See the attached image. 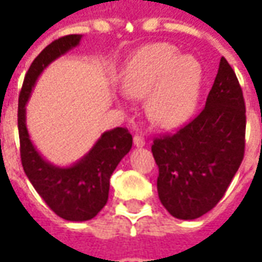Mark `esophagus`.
Returning <instances> with one entry per match:
<instances>
[{"instance_id":"1","label":"esophagus","mask_w":262,"mask_h":262,"mask_svg":"<svg viewBox=\"0 0 262 262\" xmlns=\"http://www.w3.org/2000/svg\"><path fill=\"white\" fill-rule=\"evenodd\" d=\"M133 143H135L136 147H143V146L146 144V140H144V137L140 136V135H136V136L133 137Z\"/></svg>"}]
</instances>
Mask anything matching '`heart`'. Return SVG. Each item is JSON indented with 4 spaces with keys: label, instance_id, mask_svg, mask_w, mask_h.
I'll use <instances>...</instances> for the list:
<instances>
[{
    "label": "heart",
    "instance_id": "obj_1",
    "mask_svg": "<svg viewBox=\"0 0 262 262\" xmlns=\"http://www.w3.org/2000/svg\"><path fill=\"white\" fill-rule=\"evenodd\" d=\"M202 67L192 56H180L172 45L154 43L139 50L126 66L122 88L132 98H147V114L156 125L177 127L196 108Z\"/></svg>",
    "mask_w": 262,
    "mask_h": 262
}]
</instances>
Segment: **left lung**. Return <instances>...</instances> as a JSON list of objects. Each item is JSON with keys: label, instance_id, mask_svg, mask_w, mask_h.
I'll list each match as a JSON object with an SVG mask.
<instances>
[{"label": "left lung", "instance_id": "1", "mask_svg": "<svg viewBox=\"0 0 262 262\" xmlns=\"http://www.w3.org/2000/svg\"><path fill=\"white\" fill-rule=\"evenodd\" d=\"M246 105L236 73L225 57L195 119L174 135L153 140L157 191L177 219L192 220L223 198L244 157Z\"/></svg>", "mask_w": 262, "mask_h": 262}]
</instances>
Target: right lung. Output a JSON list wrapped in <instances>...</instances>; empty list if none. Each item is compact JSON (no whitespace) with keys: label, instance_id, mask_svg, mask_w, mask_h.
I'll return each mask as SVG.
<instances>
[{"label":"right lung","instance_id":"right-lung-1","mask_svg":"<svg viewBox=\"0 0 262 262\" xmlns=\"http://www.w3.org/2000/svg\"><path fill=\"white\" fill-rule=\"evenodd\" d=\"M82 35L59 37L43 49L33 60L18 101L20 161L36 192L54 213L70 222H84L95 217L106 205L109 180L120 160L132 148V135L126 127H115L103 133L94 147L71 167H56L37 153L26 129L25 105L37 77L53 60L80 43Z\"/></svg>","mask_w":262,"mask_h":262}]
</instances>
